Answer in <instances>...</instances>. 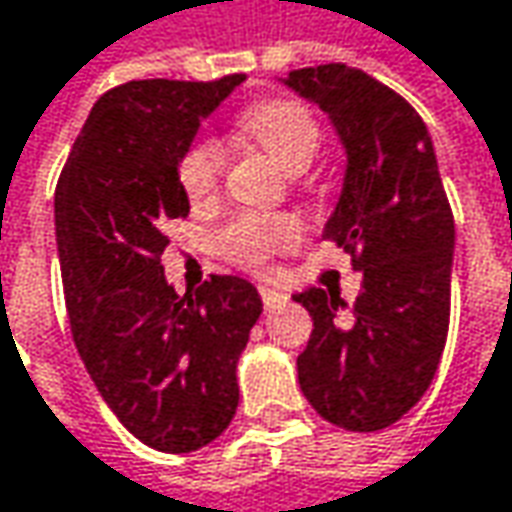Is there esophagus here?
Here are the masks:
<instances>
[{"mask_svg": "<svg viewBox=\"0 0 512 512\" xmlns=\"http://www.w3.org/2000/svg\"><path fill=\"white\" fill-rule=\"evenodd\" d=\"M259 294H262V303H265V309L268 311L285 303V294H282V291H276V288H268V285H262V288H259Z\"/></svg>", "mask_w": 512, "mask_h": 512, "instance_id": "1", "label": "esophagus"}]
</instances>
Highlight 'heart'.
Segmentation results:
<instances>
[{"mask_svg":"<svg viewBox=\"0 0 512 512\" xmlns=\"http://www.w3.org/2000/svg\"><path fill=\"white\" fill-rule=\"evenodd\" d=\"M238 128L285 174H303L320 148V128L309 110L297 101L256 104L241 116ZM221 168H224V151L215 139L192 142L177 165L183 192L192 201L209 198L218 189ZM297 238H300V221L294 215L238 212L218 230L215 244L230 262L241 268H259L274 253L294 247Z\"/></svg>","mask_w":512,"mask_h":512,"instance_id":"heart-1","label":"heart"}]
</instances>
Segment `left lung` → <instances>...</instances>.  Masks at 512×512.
Returning <instances> with one entry per match:
<instances>
[{"label": "left lung", "instance_id": "left-lung-1", "mask_svg": "<svg viewBox=\"0 0 512 512\" xmlns=\"http://www.w3.org/2000/svg\"><path fill=\"white\" fill-rule=\"evenodd\" d=\"M282 84L329 116L347 151L323 236L364 271L347 318L332 291L294 294L314 320L297 358L300 387L326 422L379 431L420 402L446 347L452 206L428 128L402 95L344 63L294 69Z\"/></svg>", "mask_w": 512, "mask_h": 512}]
</instances>
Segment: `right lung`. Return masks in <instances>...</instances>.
Instances as JSON below:
<instances>
[{"instance_id":"1","label":"right lung","mask_w":512,"mask_h":512,"mask_svg":"<svg viewBox=\"0 0 512 512\" xmlns=\"http://www.w3.org/2000/svg\"><path fill=\"white\" fill-rule=\"evenodd\" d=\"M241 81L154 78L104 92L57 180L75 347L119 422L168 455L198 452L236 417L238 355L262 314L241 276H212L180 297L160 265L165 224L189 215L180 157Z\"/></svg>"}]
</instances>
